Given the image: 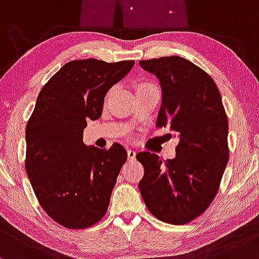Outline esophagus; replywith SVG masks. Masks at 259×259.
I'll list each match as a JSON object with an SVG mask.
<instances>
[{
    "label": "esophagus",
    "mask_w": 259,
    "mask_h": 259,
    "mask_svg": "<svg viewBox=\"0 0 259 259\" xmlns=\"http://www.w3.org/2000/svg\"><path fill=\"white\" fill-rule=\"evenodd\" d=\"M127 158H128L130 161H133L136 159V152L132 149L127 150Z\"/></svg>",
    "instance_id": "obj_1"
}]
</instances>
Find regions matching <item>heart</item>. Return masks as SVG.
I'll return each mask as SVG.
<instances>
[{
  "label": "heart",
  "mask_w": 259,
  "mask_h": 259,
  "mask_svg": "<svg viewBox=\"0 0 259 259\" xmlns=\"http://www.w3.org/2000/svg\"><path fill=\"white\" fill-rule=\"evenodd\" d=\"M152 85H154V84H152V83H141L139 84V87H152Z\"/></svg>",
  "instance_id": "obj_1"
}]
</instances>
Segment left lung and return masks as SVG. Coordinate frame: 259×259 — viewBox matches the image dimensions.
Instances as JSON below:
<instances>
[{
	"label": "left lung",
	"mask_w": 259,
	"mask_h": 259,
	"mask_svg": "<svg viewBox=\"0 0 259 259\" xmlns=\"http://www.w3.org/2000/svg\"><path fill=\"white\" fill-rule=\"evenodd\" d=\"M160 82L156 126L179 138L176 158L138 153L144 176L139 191L148 210L164 223L182 225L207 210L229 160L228 117L213 78L180 56L139 61Z\"/></svg>",
	"instance_id": "1"
}]
</instances>
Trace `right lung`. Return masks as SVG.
<instances>
[{
    "instance_id": "right-lung-1",
    "label": "right lung",
    "mask_w": 259,
    "mask_h": 259,
    "mask_svg": "<svg viewBox=\"0 0 259 259\" xmlns=\"http://www.w3.org/2000/svg\"><path fill=\"white\" fill-rule=\"evenodd\" d=\"M135 61H69L42 87L25 130V170L44 210L68 229H87L106 214L127 152L87 147L83 130L101 116L104 99Z\"/></svg>"
}]
</instances>
